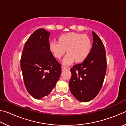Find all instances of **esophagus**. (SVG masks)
I'll list each match as a JSON object with an SVG mask.
<instances>
[{"label":"esophagus","instance_id":"34e87169","mask_svg":"<svg viewBox=\"0 0 126 126\" xmlns=\"http://www.w3.org/2000/svg\"><path fill=\"white\" fill-rule=\"evenodd\" d=\"M66 69H67V68L64 67V66H62V71H64V70H65Z\"/></svg>","mask_w":126,"mask_h":126}]
</instances>
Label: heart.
Wrapping results in <instances>:
<instances>
[{"label":"heart","instance_id":"1","mask_svg":"<svg viewBox=\"0 0 126 126\" xmlns=\"http://www.w3.org/2000/svg\"><path fill=\"white\" fill-rule=\"evenodd\" d=\"M91 40L88 36L77 33H69L62 35L59 42L53 40L49 44V49L53 55L57 59L64 54L62 63L69 65L75 61L76 62L83 61L91 51Z\"/></svg>","mask_w":126,"mask_h":126}]
</instances>
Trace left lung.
Listing matches in <instances>:
<instances>
[{
	"label": "left lung",
	"instance_id": "obj_1",
	"mask_svg": "<svg viewBox=\"0 0 126 126\" xmlns=\"http://www.w3.org/2000/svg\"><path fill=\"white\" fill-rule=\"evenodd\" d=\"M93 45L83 63L71 69L69 89L79 101L87 102L97 96L103 83L107 69L106 51L102 40L92 32Z\"/></svg>",
	"mask_w": 126,
	"mask_h": 126
}]
</instances>
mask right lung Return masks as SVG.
<instances>
[{
	"mask_svg": "<svg viewBox=\"0 0 126 126\" xmlns=\"http://www.w3.org/2000/svg\"><path fill=\"white\" fill-rule=\"evenodd\" d=\"M50 32L38 29L27 40L20 59L25 86L35 99L48 95L61 74V65L49 49Z\"/></svg>",
	"mask_w": 126,
	"mask_h": 126,
	"instance_id": "right-lung-1",
	"label": "right lung"
}]
</instances>
